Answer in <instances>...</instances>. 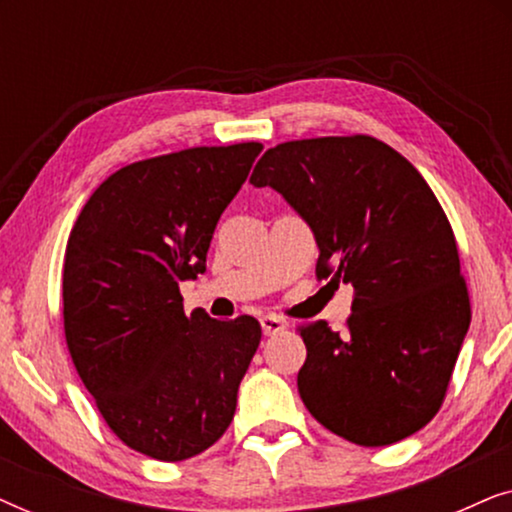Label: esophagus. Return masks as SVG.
Here are the masks:
<instances>
[{"label": "esophagus", "mask_w": 512, "mask_h": 512, "mask_svg": "<svg viewBox=\"0 0 512 512\" xmlns=\"http://www.w3.org/2000/svg\"><path fill=\"white\" fill-rule=\"evenodd\" d=\"M261 328L265 335H277L286 328V321L275 317V314H265V317H261Z\"/></svg>", "instance_id": "obj_1"}]
</instances>
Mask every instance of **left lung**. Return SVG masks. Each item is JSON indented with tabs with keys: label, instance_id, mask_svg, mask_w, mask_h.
Returning <instances> with one entry per match:
<instances>
[{
	"label": "left lung",
	"instance_id": "obj_1",
	"mask_svg": "<svg viewBox=\"0 0 512 512\" xmlns=\"http://www.w3.org/2000/svg\"><path fill=\"white\" fill-rule=\"evenodd\" d=\"M310 226L317 277L352 284L349 331L300 328L305 408L363 447L398 443L436 415L471 324L450 221L422 174L380 139L277 144L251 174Z\"/></svg>",
	"mask_w": 512,
	"mask_h": 512
}]
</instances>
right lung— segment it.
Returning a JSON list of instances; mask_svg holds the SVG:
<instances>
[{"label": "right lung", "instance_id": "obj_1", "mask_svg": "<svg viewBox=\"0 0 512 512\" xmlns=\"http://www.w3.org/2000/svg\"><path fill=\"white\" fill-rule=\"evenodd\" d=\"M261 151L247 142L139 160L102 181L69 233V354L109 429L151 459H191L233 422L261 324L186 317L179 284L207 270L216 223Z\"/></svg>", "mask_w": 512, "mask_h": 512}]
</instances>
